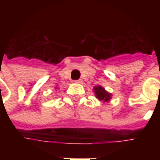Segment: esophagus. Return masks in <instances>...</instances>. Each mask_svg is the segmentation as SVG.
Returning <instances> with one entry per match:
<instances>
[{
  "instance_id": "esophagus-1",
  "label": "esophagus",
  "mask_w": 160,
  "mask_h": 160,
  "mask_svg": "<svg viewBox=\"0 0 160 160\" xmlns=\"http://www.w3.org/2000/svg\"><path fill=\"white\" fill-rule=\"evenodd\" d=\"M73 82H74V83H76V84H80L81 82H82V81H81L80 80H73Z\"/></svg>"
}]
</instances>
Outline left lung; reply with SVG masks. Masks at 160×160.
I'll return each mask as SVG.
<instances>
[{"label": "left lung", "instance_id": "8db88e82", "mask_svg": "<svg viewBox=\"0 0 160 160\" xmlns=\"http://www.w3.org/2000/svg\"><path fill=\"white\" fill-rule=\"evenodd\" d=\"M93 92L98 100L103 101V102H109L111 100V94L109 93L107 91L104 90V87H102L101 86H96L93 88Z\"/></svg>", "mask_w": 160, "mask_h": 160}]
</instances>
